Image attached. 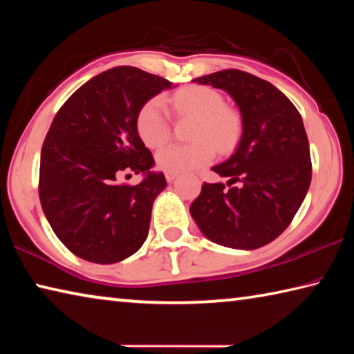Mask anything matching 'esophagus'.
I'll list each match as a JSON object with an SVG mask.
<instances>
[{
    "label": "esophagus",
    "mask_w": 354,
    "mask_h": 354,
    "mask_svg": "<svg viewBox=\"0 0 354 354\" xmlns=\"http://www.w3.org/2000/svg\"><path fill=\"white\" fill-rule=\"evenodd\" d=\"M176 178H178L176 173H165V179H167V183H173V181H175Z\"/></svg>",
    "instance_id": "esophagus-1"
}]
</instances>
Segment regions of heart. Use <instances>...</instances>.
<instances>
[{
	"mask_svg": "<svg viewBox=\"0 0 354 354\" xmlns=\"http://www.w3.org/2000/svg\"><path fill=\"white\" fill-rule=\"evenodd\" d=\"M179 113L198 117L192 143H173L156 153V162L167 173H185L211 162L218 151L232 148L239 136L237 117L225 107L221 95L206 86H189L171 97ZM137 131L148 147L158 148L169 140L170 117L162 98L147 101L137 115Z\"/></svg>",
	"mask_w": 354,
	"mask_h": 354,
	"instance_id": "heart-1",
	"label": "heart"
}]
</instances>
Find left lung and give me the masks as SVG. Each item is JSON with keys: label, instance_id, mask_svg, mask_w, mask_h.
I'll list each match as a JSON object with an SVG mask.
<instances>
[{"label": "left lung", "instance_id": "1", "mask_svg": "<svg viewBox=\"0 0 354 354\" xmlns=\"http://www.w3.org/2000/svg\"><path fill=\"white\" fill-rule=\"evenodd\" d=\"M194 82L221 88L242 115V137L225 162L214 165L225 184L205 183L190 215L209 241L256 250L274 241L308 194L313 165L301 115L273 84L242 70H221Z\"/></svg>", "mask_w": 354, "mask_h": 354}]
</instances>
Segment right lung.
<instances>
[{
    "label": "right lung",
    "instance_id": "right-lung-1",
    "mask_svg": "<svg viewBox=\"0 0 354 354\" xmlns=\"http://www.w3.org/2000/svg\"><path fill=\"white\" fill-rule=\"evenodd\" d=\"M173 84L140 68L115 67L81 86L53 120L40 154L39 196L53 231L71 253L115 263L148 236L153 203L167 187L137 131L142 106ZM124 169L137 186L118 185Z\"/></svg>",
    "mask_w": 354,
    "mask_h": 354
}]
</instances>
